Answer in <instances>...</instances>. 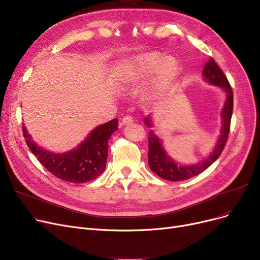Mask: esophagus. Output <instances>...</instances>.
<instances>
[{"label":"esophagus","instance_id":"esophagus-1","mask_svg":"<svg viewBox=\"0 0 260 260\" xmlns=\"http://www.w3.org/2000/svg\"><path fill=\"white\" fill-rule=\"evenodd\" d=\"M134 122V119L132 117H129V115H125V117H123L122 121H121V124H131Z\"/></svg>","mask_w":260,"mask_h":260}]
</instances>
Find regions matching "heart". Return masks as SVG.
<instances>
[{
    "label": "heart",
    "instance_id": "1",
    "mask_svg": "<svg viewBox=\"0 0 260 260\" xmlns=\"http://www.w3.org/2000/svg\"><path fill=\"white\" fill-rule=\"evenodd\" d=\"M181 74V65L175 57L160 51H148L121 60L115 75L122 84H133L152 75L151 89L156 94L169 91Z\"/></svg>",
    "mask_w": 260,
    "mask_h": 260
}]
</instances>
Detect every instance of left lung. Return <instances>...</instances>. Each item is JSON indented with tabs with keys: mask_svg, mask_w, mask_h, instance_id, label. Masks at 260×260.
Masks as SVG:
<instances>
[{
	"mask_svg": "<svg viewBox=\"0 0 260 260\" xmlns=\"http://www.w3.org/2000/svg\"><path fill=\"white\" fill-rule=\"evenodd\" d=\"M203 75L205 78L212 84H216L220 88H223L227 93V101L222 112L223 118V127H222V135L219 137V140L213 151L203 164L193 165V166H179L178 164L172 160L167 154L165 150L162 149L161 143L156 135L153 134L152 131L149 132V152H148V159L149 166L153 172L164 180L168 181H183L189 178H193L201 172L205 171L209 166L218 158L220 153L223 152L226 142L228 139L229 131H230V122H232L233 108H234V94L232 85L229 84L227 77L219 69V66L215 63V61L211 57L204 67ZM146 124L148 126H151L149 119H146Z\"/></svg>",
	"mask_w": 260,
	"mask_h": 260,
	"instance_id": "left-lung-1",
	"label": "left lung"
}]
</instances>
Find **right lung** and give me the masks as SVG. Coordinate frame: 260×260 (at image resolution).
I'll return each instance as SVG.
<instances>
[{
	"instance_id": "add662e5",
	"label": "right lung",
	"mask_w": 260,
	"mask_h": 260,
	"mask_svg": "<svg viewBox=\"0 0 260 260\" xmlns=\"http://www.w3.org/2000/svg\"><path fill=\"white\" fill-rule=\"evenodd\" d=\"M118 129V120L113 119L96 127L81 145L64 154H53L35 145L22 126L23 137L38 161L53 176L72 183H85L101 176L108 155V140Z\"/></svg>"
}]
</instances>
